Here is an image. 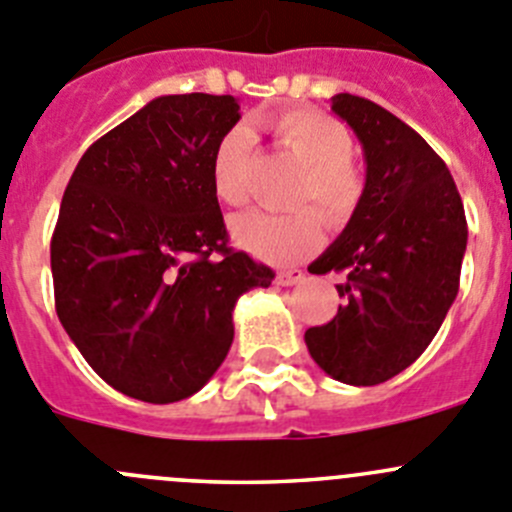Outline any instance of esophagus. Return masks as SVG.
I'll list each match as a JSON object with an SVG mask.
<instances>
[{"label":"esophagus","mask_w":512,"mask_h":512,"mask_svg":"<svg viewBox=\"0 0 512 512\" xmlns=\"http://www.w3.org/2000/svg\"><path fill=\"white\" fill-rule=\"evenodd\" d=\"M276 281H279L281 286H294V284H301V281H304V271H299V269L279 271V276H276Z\"/></svg>","instance_id":"1"}]
</instances>
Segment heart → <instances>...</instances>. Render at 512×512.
Here are the masks:
<instances>
[{
	"label": "heart",
	"mask_w": 512,
	"mask_h": 512,
	"mask_svg": "<svg viewBox=\"0 0 512 512\" xmlns=\"http://www.w3.org/2000/svg\"><path fill=\"white\" fill-rule=\"evenodd\" d=\"M256 125L274 135L279 148L304 168L291 193V206L299 211L286 216L264 211L241 213L231 221V236L238 246L259 259L289 264L319 248L324 236L321 218L329 228L347 226L362 201L364 183L352 165V135L332 115L311 107H291ZM248 163L251 135L243 128H231L218 140L211 155V186L218 201L226 206L246 203ZM301 205L312 208L301 209Z\"/></svg>",
	"instance_id": "heart-1"
}]
</instances>
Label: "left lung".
I'll use <instances>...</instances> for the list:
<instances>
[{"label": "left lung", "instance_id": "8db88e82", "mask_svg": "<svg viewBox=\"0 0 512 512\" xmlns=\"http://www.w3.org/2000/svg\"><path fill=\"white\" fill-rule=\"evenodd\" d=\"M332 110L362 143L367 180L347 228L309 266L344 281L337 316L304 342L329 377L372 387L435 339L460 289L467 221L450 170L410 125L349 92Z\"/></svg>", "mask_w": 512, "mask_h": 512}]
</instances>
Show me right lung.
I'll use <instances>...</instances> for the list:
<instances>
[{
	"instance_id": "add662e5",
	"label": "right lung",
	"mask_w": 512,
	"mask_h": 512,
	"mask_svg": "<svg viewBox=\"0 0 512 512\" xmlns=\"http://www.w3.org/2000/svg\"><path fill=\"white\" fill-rule=\"evenodd\" d=\"M231 95H163L87 148L62 196L55 306L85 362L128 397L196 394L233 342V306L274 271L228 246L211 155Z\"/></svg>"
}]
</instances>
